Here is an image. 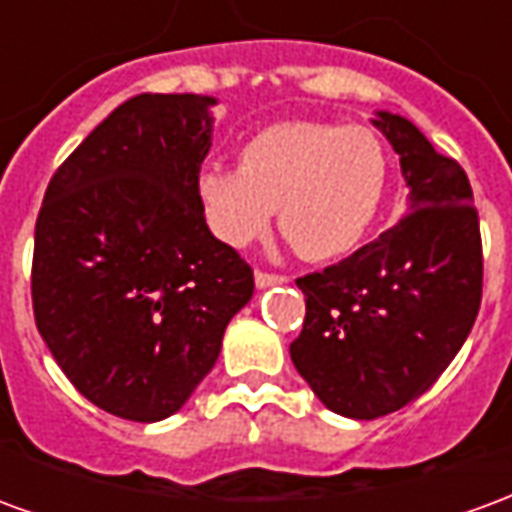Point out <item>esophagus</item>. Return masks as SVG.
Returning <instances> with one entry per match:
<instances>
[{
	"instance_id": "34e87169",
	"label": "esophagus",
	"mask_w": 512,
	"mask_h": 512,
	"mask_svg": "<svg viewBox=\"0 0 512 512\" xmlns=\"http://www.w3.org/2000/svg\"><path fill=\"white\" fill-rule=\"evenodd\" d=\"M288 277H282V274H268V271H255V285L260 290L271 288V285H285Z\"/></svg>"
}]
</instances>
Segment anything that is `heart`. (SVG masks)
I'll list each match as a JSON object with an SVG mask.
<instances>
[{"label":"heart","mask_w":512,"mask_h":512,"mask_svg":"<svg viewBox=\"0 0 512 512\" xmlns=\"http://www.w3.org/2000/svg\"><path fill=\"white\" fill-rule=\"evenodd\" d=\"M389 161L370 128L274 123L244 142L238 167L211 164L197 194L224 244L263 238L279 208V230L307 260L348 255L376 222Z\"/></svg>","instance_id":"heart-1"}]
</instances>
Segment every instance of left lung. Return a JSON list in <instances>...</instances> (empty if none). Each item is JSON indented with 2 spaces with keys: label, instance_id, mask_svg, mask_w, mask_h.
<instances>
[{
  "label": "left lung",
  "instance_id": "obj_1",
  "mask_svg": "<svg viewBox=\"0 0 512 512\" xmlns=\"http://www.w3.org/2000/svg\"><path fill=\"white\" fill-rule=\"evenodd\" d=\"M373 126L400 156L406 216L337 266L296 279L307 301L290 343L301 378L334 414L376 419L436 384L472 332L483 244L472 186L411 120Z\"/></svg>",
  "mask_w": 512,
  "mask_h": 512
}]
</instances>
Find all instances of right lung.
<instances>
[{
  "label": "right lung",
  "mask_w": 512,
  "mask_h": 512,
  "mask_svg": "<svg viewBox=\"0 0 512 512\" xmlns=\"http://www.w3.org/2000/svg\"><path fill=\"white\" fill-rule=\"evenodd\" d=\"M211 95L128 98L54 172L32 257L40 337L90 403L175 414L222 351L255 277L205 224Z\"/></svg>",
  "instance_id": "right-lung-1"
}]
</instances>
